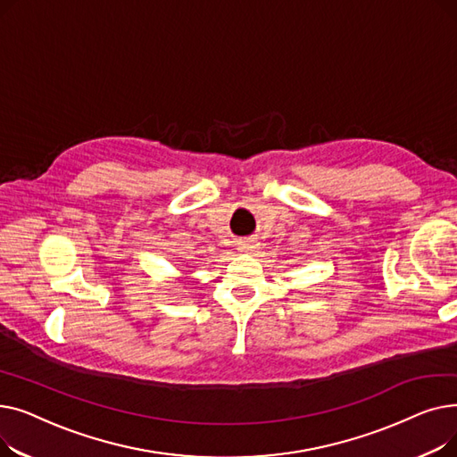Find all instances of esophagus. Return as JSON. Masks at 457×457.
I'll list each match as a JSON object with an SVG mask.
<instances>
[{"mask_svg":"<svg viewBox=\"0 0 457 457\" xmlns=\"http://www.w3.org/2000/svg\"><path fill=\"white\" fill-rule=\"evenodd\" d=\"M255 246H257L255 243H252V241H246V243H243L241 246H238V250H241V252H252Z\"/></svg>","mask_w":457,"mask_h":457,"instance_id":"esophagus-1","label":"esophagus"}]
</instances>
